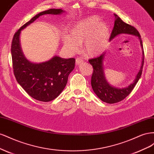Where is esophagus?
<instances>
[{"label": "esophagus", "instance_id": "esophagus-1", "mask_svg": "<svg viewBox=\"0 0 154 154\" xmlns=\"http://www.w3.org/2000/svg\"><path fill=\"white\" fill-rule=\"evenodd\" d=\"M83 62V60L82 58H77L76 59V64L77 66H80L81 63H82Z\"/></svg>", "mask_w": 154, "mask_h": 154}]
</instances>
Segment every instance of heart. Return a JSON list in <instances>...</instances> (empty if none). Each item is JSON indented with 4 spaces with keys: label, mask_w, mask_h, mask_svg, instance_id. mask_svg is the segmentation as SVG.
Segmentation results:
<instances>
[{
    "label": "heart",
    "mask_w": 154,
    "mask_h": 154,
    "mask_svg": "<svg viewBox=\"0 0 154 154\" xmlns=\"http://www.w3.org/2000/svg\"><path fill=\"white\" fill-rule=\"evenodd\" d=\"M110 32L108 24L97 15H91L75 22L69 34L62 35V41L69 52L76 53L83 42V49L90 57H98L107 47Z\"/></svg>",
    "instance_id": "1"
}]
</instances>
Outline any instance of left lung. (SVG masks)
Instances as JSON below:
<instances>
[{"label": "left lung", "instance_id": "1", "mask_svg": "<svg viewBox=\"0 0 154 154\" xmlns=\"http://www.w3.org/2000/svg\"><path fill=\"white\" fill-rule=\"evenodd\" d=\"M115 20L114 26L110 37V40H113L116 36L121 34H128L137 36L140 42L142 49V60L140 69L135 78L133 82L128 86L124 88H118L111 85L107 82L104 72V62L106 52H104L99 57L92 58L88 62L93 67V73L91 78V85L94 93L99 98L107 103H118L124 100L132 92L134 87L137 84L139 78H141L143 67L144 64V51L143 42L140 34L134 27L126 24L121 18L114 14Z\"/></svg>", "mask_w": 154, "mask_h": 154}]
</instances>
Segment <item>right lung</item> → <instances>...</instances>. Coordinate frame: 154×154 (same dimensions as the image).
<instances>
[{
  "label": "right lung",
  "instance_id": "add662e5",
  "mask_svg": "<svg viewBox=\"0 0 154 154\" xmlns=\"http://www.w3.org/2000/svg\"><path fill=\"white\" fill-rule=\"evenodd\" d=\"M63 12L62 9H50L36 14L15 32L12 40L11 51L16 80L27 94L40 101H52L60 94L66 86L69 74L74 68L75 59H65L55 55L44 62H31L22 52L20 35L22 29L39 17L48 14L61 15Z\"/></svg>",
  "mask_w": 154,
  "mask_h": 154
}]
</instances>
